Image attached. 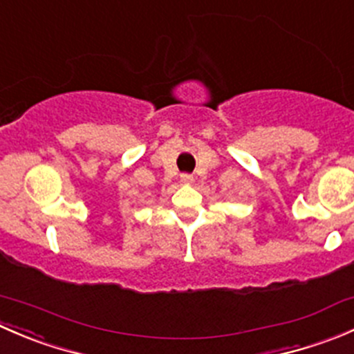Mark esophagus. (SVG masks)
Masks as SVG:
<instances>
[{"label":"esophagus","instance_id":"obj_1","mask_svg":"<svg viewBox=\"0 0 354 354\" xmlns=\"http://www.w3.org/2000/svg\"><path fill=\"white\" fill-rule=\"evenodd\" d=\"M180 180H181V183H185V185L194 183V176H192V174H181Z\"/></svg>","mask_w":354,"mask_h":354}]
</instances>
